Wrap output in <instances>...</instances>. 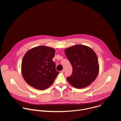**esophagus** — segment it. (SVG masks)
<instances>
[{"mask_svg":"<svg viewBox=\"0 0 121 121\" xmlns=\"http://www.w3.org/2000/svg\"><path fill=\"white\" fill-rule=\"evenodd\" d=\"M64 70H62V71H61V73H64Z\"/></svg>","mask_w":121,"mask_h":121,"instance_id":"34e87169","label":"esophagus"}]
</instances>
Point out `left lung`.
<instances>
[{
	"instance_id": "obj_1",
	"label": "left lung",
	"mask_w": 121,
	"mask_h": 121,
	"mask_svg": "<svg viewBox=\"0 0 121 121\" xmlns=\"http://www.w3.org/2000/svg\"><path fill=\"white\" fill-rule=\"evenodd\" d=\"M65 53L72 66V74L67 78L72 86L83 88L95 80L99 73V65L97 56L91 48L76 45L66 49Z\"/></svg>"
}]
</instances>
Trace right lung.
<instances>
[{
  "mask_svg": "<svg viewBox=\"0 0 121 121\" xmlns=\"http://www.w3.org/2000/svg\"><path fill=\"white\" fill-rule=\"evenodd\" d=\"M55 50L40 46L29 50L22 63V72L25 81L36 89L44 90L52 84L59 74L52 60Z\"/></svg>",
  "mask_w": 121,
  "mask_h": 121,
  "instance_id": "right-lung-1",
  "label": "right lung"
}]
</instances>
